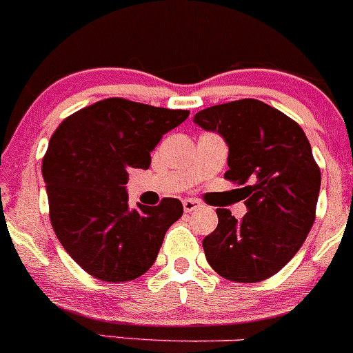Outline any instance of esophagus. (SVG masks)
<instances>
[{
	"instance_id": "esophagus-1",
	"label": "esophagus",
	"mask_w": 353,
	"mask_h": 353,
	"mask_svg": "<svg viewBox=\"0 0 353 353\" xmlns=\"http://www.w3.org/2000/svg\"><path fill=\"white\" fill-rule=\"evenodd\" d=\"M183 207L184 212H194L201 207V203L198 200H194V198H186V200H183Z\"/></svg>"
}]
</instances>
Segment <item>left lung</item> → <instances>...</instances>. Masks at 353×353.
Segmentation results:
<instances>
[{"label":"left lung","instance_id":"8db88e82","mask_svg":"<svg viewBox=\"0 0 353 353\" xmlns=\"http://www.w3.org/2000/svg\"><path fill=\"white\" fill-rule=\"evenodd\" d=\"M193 122L224 139V177L245 184V217L217 208V228L203 239L205 256L229 281L271 278L295 256L316 219L321 170L309 139L296 122L259 100L205 108Z\"/></svg>","mask_w":353,"mask_h":353}]
</instances>
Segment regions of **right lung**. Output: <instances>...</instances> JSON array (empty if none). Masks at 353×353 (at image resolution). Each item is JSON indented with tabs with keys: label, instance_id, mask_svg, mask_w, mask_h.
<instances>
[{
	"label": "right lung",
	"instance_id": "obj_1",
	"mask_svg": "<svg viewBox=\"0 0 353 353\" xmlns=\"http://www.w3.org/2000/svg\"><path fill=\"white\" fill-rule=\"evenodd\" d=\"M188 115L108 98L72 114L51 136L43 159L51 225L88 274L124 283L153 265L183 203L163 198L159 207L131 208L128 170L148 169L150 153Z\"/></svg>",
	"mask_w": 353,
	"mask_h": 353
}]
</instances>
